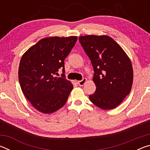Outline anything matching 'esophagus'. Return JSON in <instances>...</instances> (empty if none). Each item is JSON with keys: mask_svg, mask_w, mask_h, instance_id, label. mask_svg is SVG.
Returning a JSON list of instances; mask_svg holds the SVG:
<instances>
[{"mask_svg": "<svg viewBox=\"0 0 150 150\" xmlns=\"http://www.w3.org/2000/svg\"><path fill=\"white\" fill-rule=\"evenodd\" d=\"M87 79L86 78H83L82 80L81 81H77V83L79 84V86H83L85 84V83L87 82Z\"/></svg>", "mask_w": 150, "mask_h": 150, "instance_id": "obj_1", "label": "esophagus"}]
</instances>
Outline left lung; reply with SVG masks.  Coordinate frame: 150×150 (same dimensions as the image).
Returning <instances> with one entry per match:
<instances>
[{
    "label": "left lung",
    "mask_w": 150,
    "mask_h": 150,
    "mask_svg": "<svg viewBox=\"0 0 150 150\" xmlns=\"http://www.w3.org/2000/svg\"><path fill=\"white\" fill-rule=\"evenodd\" d=\"M94 69L95 93L89 95L94 105L103 110L115 108L130 94L133 69L130 58L120 45L108 35L79 38Z\"/></svg>",
    "instance_id": "left-lung-1"
}]
</instances>
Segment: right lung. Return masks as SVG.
Masks as SVG:
<instances>
[{
    "label": "right lung",
    "instance_id": "1",
    "mask_svg": "<svg viewBox=\"0 0 150 150\" xmlns=\"http://www.w3.org/2000/svg\"><path fill=\"white\" fill-rule=\"evenodd\" d=\"M77 36L40 40L22 55L18 79L22 93L32 105L44 114L64 106L73 85L64 77H54L59 69L64 77V59L74 47Z\"/></svg>",
    "mask_w": 150,
    "mask_h": 150
}]
</instances>
